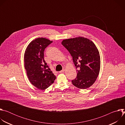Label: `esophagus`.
Returning a JSON list of instances; mask_svg holds the SVG:
<instances>
[{"label": "esophagus", "instance_id": "obj_1", "mask_svg": "<svg viewBox=\"0 0 125 125\" xmlns=\"http://www.w3.org/2000/svg\"><path fill=\"white\" fill-rule=\"evenodd\" d=\"M65 68H63L62 70L59 71V73H63V72H64V71H65Z\"/></svg>", "mask_w": 125, "mask_h": 125}]
</instances>
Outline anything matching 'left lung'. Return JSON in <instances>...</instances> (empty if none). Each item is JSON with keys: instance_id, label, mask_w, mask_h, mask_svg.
<instances>
[{"instance_id": "8db88e82", "label": "left lung", "mask_w": 125, "mask_h": 125, "mask_svg": "<svg viewBox=\"0 0 125 125\" xmlns=\"http://www.w3.org/2000/svg\"><path fill=\"white\" fill-rule=\"evenodd\" d=\"M61 43L70 52L78 69L77 76L72 83L82 90L90 87L100 71V58L97 48L91 40L80 37L64 40Z\"/></svg>"}]
</instances>
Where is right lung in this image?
Listing matches in <instances>:
<instances>
[{
	"mask_svg": "<svg viewBox=\"0 0 125 125\" xmlns=\"http://www.w3.org/2000/svg\"><path fill=\"white\" fill-rule=\"evenodd\" d=\"M52 41L39 38L28 45L24 54V65L28 79L37 88L44 90L56 79L44 60V51Z\"/></svg>",
	"mask_w": 125,
	"mask_h": 125,
	"instance_id": "obj_1",
	"label": "right lung"
}]
</instances>
